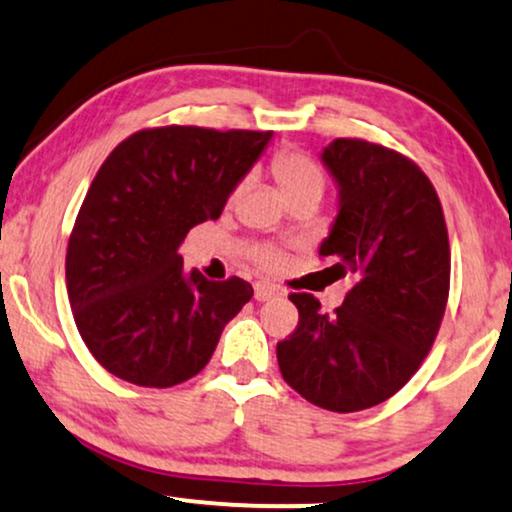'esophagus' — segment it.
Segmentation results:
<instances>
[{
  "instance_id": "34e87169",
  "label": "esophagus",
  "mask_w": 512,
  "mask_h": 512,
  "mask_svg": "<svg viewBox=\"0 0 512 512\" xmlns=\"http://www.w3.org/2000/svg\"><path fill=\"white\" fill-rule=\"evenodd\" d=\"M276 295H278V288L271 286V283H264V281L255 283V300L257 302H267V300H271V297H276Z\"/></svg>"
}]
</instances>
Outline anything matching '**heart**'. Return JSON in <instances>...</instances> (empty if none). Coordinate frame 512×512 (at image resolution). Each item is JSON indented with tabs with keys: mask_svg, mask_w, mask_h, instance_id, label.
<instances>
[{
	"mask_svg": "<svg viewBox=\"0 0 512 512\" xmlns=\"http://www.w3.org/2000/svg\"><path fill=\"white\" fill-rule=\"evenodd\" d=\"M271 172H274L278 189H281L288 203H297V200H316L319 203L323 191H326V174H323L321 165L316 163L312 155L302 151L278 153L274 163H271ZM243 186L245 181L238 184L236 193H241ZM257 260L271 267V264L281 262V255L274 250H264Z\"/></svg>",
	"mask_w": 512,
	"mask_h": 512,
	"instance_id": "heart-1",
	"label": "heart"
}]
</instances>
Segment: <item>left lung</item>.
<instances>
[{
	"mask_svg": "<svg viewBox=\"0 0 512 512\" xmlns=\"http://www.w3.org/2000/svg\"><path fill=\"white\" fill-rule=\"evenodd\" d=\"M321 160L340 186V210L319 257L349 274L342 307L321 312L290 293L297 328L276 345L283 380L326 411H364L390 399L428 357L451 281L444 210L411 158L366 139H335Z\"/></svg>",
	"mask_w": 512,
	"mask_h": 512,
	"instance_id": "8db88e82",
	"label": "left lung"
}]
</instances>
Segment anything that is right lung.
I'll use <instances>...</instances> for the list:
<instances>
[{
	"instance_id": "1",
	"label": "right lung",
	"mask_w": 512,
	"mask_h": 512,
	"mask_svg": "<svg viewBox=\"0 0 512 512\" xmlns=\"http://www.w3.org/2000/svg\"><path fill=\"white\" fill-rule=\"evenodd\" d=\"M271 134L148 127L103 160L70 231L66 286L77 331L108 373L172 387L208 366L252 286L184 274L179 245L222 215Z\"/></svg>"
}]
</instances>
